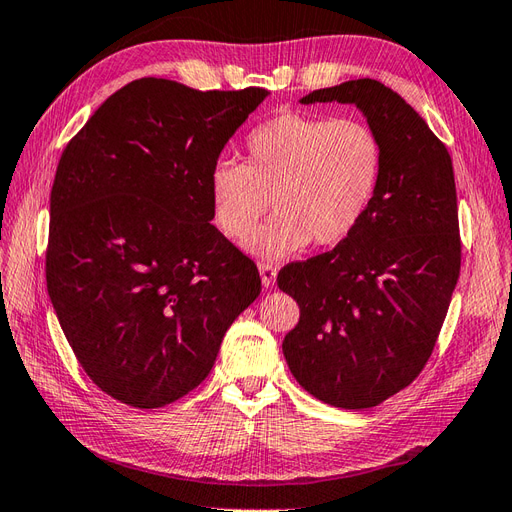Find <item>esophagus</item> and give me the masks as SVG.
<instances>
[{
    "label": "esophagus",
    "mask_w": 512,
    "mask_h": 512,
    "mask_svg": "<svg viewBox=\"0 0 512 512\" xmlns=\"http://www.w3.org/2000/svg\"><path fill=\"white\" fill-rule=\"evenodd\" d=\"M258 271H260V280H262V286L271 288L275 284V278H278V269H275L271 262H260L258 265Z\"/></svg>",
    "instance_id": "esophagus-1"
}]
</instances>
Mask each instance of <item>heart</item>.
Returning a JSON list of instances; mask_svg holds the SVG:
<instances>
[{"label":"heart","mask_w":512,"mask_h":512,"mask_svg":"<svg viewBox=\"0 0 512 512\" xmlns=\"http://www.w3.org/2000/svg\"><path fill=\"white\" fill-rule=\"evenodd\" d=\"M385 150L366 120L282 112L247 135L245 165L217 161L209 174L213 222L247 247L282 258L312 241L334 247L364 222L383 176Z\"/></svg>","instance_id":"heart-1"}]
</instances>
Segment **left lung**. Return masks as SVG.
I'll return each instance as SVG.
<instances>
[{
  "instance_id": "obj_1",
  "label": "left lung",
  "mask_w": 512,
  "mask_h": 512,
  "mask_svg": "<svg viewBox=\"0 0 512 512\" xmlns=\"http://www.w3.org/2000/svg\"><path fill=\"white\" fill-rule=\"evenodd\" d=\"M353 103L379 133L383 176L364 222L334 250L278 273L299 323L282 351L306 392L370 409L431 357L461 271L452 159L403 96L377 79L314 90L301 103Z\"/></svg>"
}]
</instances>
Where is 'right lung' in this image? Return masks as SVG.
I'll use <instances>...</instances> for the list:
<instances>
[{
    "label": "right lung",
    "instance_id": "right-lung-1",
    "mask_svg": "<svg viewBox=\"0 0 512 512\" xmlns=\"http://www.w3.org/2000/svg\"><path fill=\"white\" fill-rule=\"evenodd\" d=\"M267 94L142 77L64 148L47 290L81 368L124 405L157 409L196 390L260 295L254 260L211 224L209 174Z\"/></svg>",
    "mask_w": 512,
    "mask_h": 512
}]
</instances>
